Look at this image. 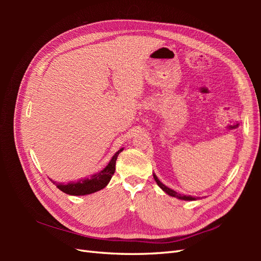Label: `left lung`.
Masks as SVG:
<instances>
[{
	"label": "left lung",
	"instance_id": "8db88e82",
	"mask_svg": "<svg viewBox=\"0 0 261 261\" xmlns=\"http://www.w3.org/2000/svg\"><path fill=\"white\" fill-rule=\"evenodd\" d=\"M153 178H154V180H156V182L158 184V186L162 188V190L164 191V192H166L168 194V195H170V196H174V197H178V198H180V199H185V201H194V199H196L195 197H192L191 195L190 196H186V195H180V194H178L177 192H175V191H173V190H170V188H168L167 186H165L162 181H160L158 178H157V176L156 175H153Z\"/></svg>",
	"mask_w": 261,
	"mask_h": 261
}]
</instances>
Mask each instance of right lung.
<instances>
[{"label": "right lung", "instance_id": "obj_1", "mask_svg": "<svg viewBox=\"0 0 261 261\" xmlns=\"http://www.w3.org/2000/svg\"><path fill=\"white\" fill-rule=\"evenodd\" d=\"M123 150V149H120V150L116 152L114 156L111 159V162L108 164L107 167L103 170L99 171V173L91 176L90 178L81 179L76 182H67V184H58V182L54 181L50 179L55 185H56L60 191L69 194V195H87V194L95 193L99 190H102L105 186L109 184V181L112 178V176L115 171V163L116 158H118L119 153Z\"/></svg>", "mask_w": 261, "mask_h": 261}]
</instances>
